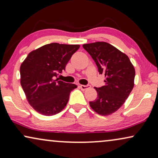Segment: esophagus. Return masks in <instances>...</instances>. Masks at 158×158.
<instances>
[{
	"label": "esophagus",
	"mask_w": 158,
	"mask_h": 158,
	"mask_svg": "<svg viewBox=\"0 0 158 158\" xmlns=\"http://www.w3.org/2000/svg\"><path fill=\"white\" fill-rule=\"evenodd\" d=\"M80 87H81V88L82 90H87V89H88V88H90V85H81V86H80Z\"/></svg>",
	"instance_id": "1"
}]
</instances>
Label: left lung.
Returning a JSON list of instances; mask_svg holds the SVG:
<instances>
[{
    "mask_svg": "<svg viewBox=\"0 0 158 158\" xmlns=\"http://www.w3.org/2000/svg\"><path fill=\"white\" fill-rule=\"evenodd\" d=\"M83 47L96 62L105 85L96 88L98 96L90 101L91 109L101 116L111 115L124 104L135 85V70L128 57L104 42L85 44Z\"/></svg>",
    "mask_w": 158,
    "mask_h": 158,
    "instance_id": "left-lung-1",
    "label": "left lung"
}]
</instances>
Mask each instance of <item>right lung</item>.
Listing matches in <instances>:
<instances>
[{
  "label": "right lung",
  "mask_w": 158,
  "mask_h": 158,
  "mask_svg": "<svg viewBox=\"0 0 158 158\" xmlns=\"http://www.w3.org/2000/svg\"><path fill=\"white\" fill-rule=\"evenodd\" d=\"M79 47V44H45L31 52L21 63V87L28 102L38 113L55 115L66 106L70 92L77 85L55 80V77L65 70Z\"/></svg>",
  "instance_id": "1"
}]
</instances>
